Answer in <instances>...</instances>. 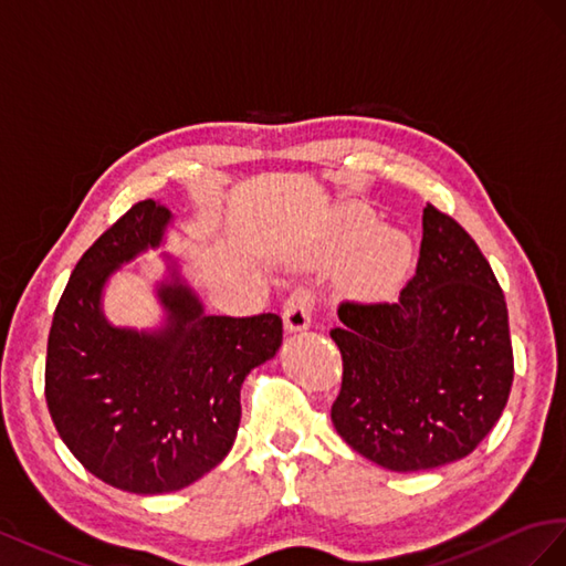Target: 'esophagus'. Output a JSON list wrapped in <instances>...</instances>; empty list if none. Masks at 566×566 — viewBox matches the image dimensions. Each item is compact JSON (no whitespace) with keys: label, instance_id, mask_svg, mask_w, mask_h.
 I'll list each match as a JSON object with an SVG mask.
<instances>
[{"label":"esophagus","instance_id":"34e87169","mask_svg":"<svg viewBox=\"0 0 566 566\" xmlns=\"http://www.w3.org/2000/svg\"><path fill=\"white\" fill-rule=\"evenodd\" d=\"M311 317H313V294L305 286H298L296 292L286 298L282 319H284V329L289 334H296L311 327Z\"/></svg>","mask_w":566,"mask_h":566}]
</instances>
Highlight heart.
<instances>
[{
  "label": "heart",
  "instance_id": "b5f03b06",
  "mask_svg": "<svg viewBox=\"0 0 566 566\" xmlns=\"http://www.w3.org/2000/svg\"><path fill=\"white\" fill-rule=\"evenodd\" d=\"M358 251L344 272L348 294L358 301H381L394 292L406 272L412 244L398 230H379L375 220L353 218L334 239V255L346 258Z\"/></svg>",
  "mask_w": 566,
  "mask_h": 566
}]
</instances>
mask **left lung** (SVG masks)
I'll return each mask as SVG.
<instances>
[{
	"label": "left lung",
	"instance_id": "obj_1",
	"mask_svg": "<svg viewBox=\"0 0 566 566\" xmlns=\"http://www.w3.org/2000/svg\"><path fill=\"white\" fill-rule=\"evenodd\" d=\"M338 436L391 472L462 460L507 406L514 360L503 289L460 224L427 203L415 277L391 303H342Z\"/></svg>",
	"mask_w": 566,
	"mask_h": 566
}]
</instances>
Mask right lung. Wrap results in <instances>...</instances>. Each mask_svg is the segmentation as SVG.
Instances as JSON below:
<instances>
[{
    "label": "right lung",
    "instance_id": "right-lung-1",
    "mask_svg": "<svg viewBox=\"0 0 566 566\" xmlns=\"http://www.w3.org/2000/svg\"><path fill=\"white\" fill-rule=\"evenodd\" d=\"M172 213L135 203L80 258L54 311L44 396L54 427L87 472L127 493L180 491L218 467L237 439L239 391L282 346V319L208 315L166 255L156 282L164 322L116 327L104 289L164 244Z\"/></svg>",
    "mask_w": 566,
    "mask_h": 566
}]
</instances>
